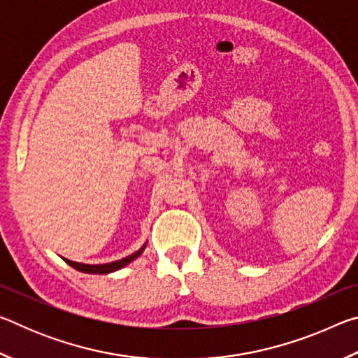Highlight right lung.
Listing matches in <instances>:
<instances>
[{
    "instance_id": "1",
    "label": "right lung",
    "mask_w": 358,
    "mask_h": 358,
    "mask_svg": "<svg viewBox=\"0 0 358 358\" xmlns=\"http://www.w3.org/2000/svg\"><path fill=\"white\" fill-rule=\"evenodd\" d=\"M145 246H147V243H145L141 250L136 251L134 254H131V256L121 259V260H115V262H110V264H102V265H88V264H78V262H72V260H68L64 259L66 262H68L72 268H76L78 271H83V273H93V275H107V273H112V271H117L120 268H123V266H126L128 264H131L132 260L137 259L141 254L143 252Z\"/></svg>"
}]
</instances>
